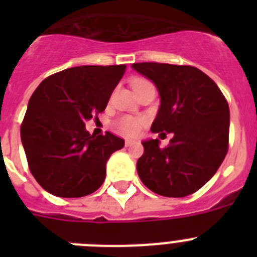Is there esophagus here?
<instances>
[{"instance_id":"34e87169","label":"esophagus","mask_w":257,"mask_h":257,"mask_svg":"<svg viewBox=\"0 0 257 257\" xmlns=\"http://www.w3.org/2000/svg\"><path fill=\"white\" fill-rule=\"evenodd\" d=\"M134 144H135V140H131V139L124 140V145H126V147H131V145Z\"/></svg>"}]
</instances>
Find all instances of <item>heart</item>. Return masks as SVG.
Wrapping results in <instances>:
<instances>
[{"instance_id":"1","label":"heart","mask_w":257,"mask_h":257,"mask_svg":"<svg viewBox=\"0 0 257 257\" xmlns=\"http://www.w3.org/2000/svg\"><path fill=\"white\" fill-rule=\"evenodd\" d=\"M143 82V79L136 81L135 83ZM118 130L121 131L122 134L128 136H134L140 131V127H142V121L138 119V118L134 117H123L121 119H118L117 122Z\"/></svg>"}]
</instances>
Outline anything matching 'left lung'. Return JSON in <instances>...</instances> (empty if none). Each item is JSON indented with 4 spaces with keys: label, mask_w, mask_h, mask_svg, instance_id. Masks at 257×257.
I'll use <instances>...</instances> for the list:
<instances>
[{
    "label": "left lung",
    "mask_w": 257,
    "mask_h": 257,
    "mask_svg": "<svg viewBox=\"0 0 257 257\" xmlns=\"http://www.w3.org/2000/svg\"><path fill=\"white\" fill-rule=\"evenodd\" d=\"M131 67L151 79L160 94L152 133L174 135L166 148H161L158 139L142 142L144 154L138 160V175L160 196H189L212 178L225 158L228 103L216 83L194 67L165 63Z\"/></svg>",
    "instance_id": "1"
}]
</instances>
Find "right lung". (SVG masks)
Segmentation results:
<instances>
[{
    "label": "right lung",
    "instance_id": "add662e5",
    "mask_svg": "<svg viewBox=\"0 0 257 257\" xmlns=\"http://www.w3.org/2000/svg\"><path fill=\"white\" fill-rule=\"evenodd\" d=\"M126 65H82L40 83L20 127L29 170L54 196L78 198L104 183L106 162L124 140L106 131L90 135L85 122L105 109Z\"/></svg>",
    "mask_w": 257,
    "mask_h": 257
}]
</instances>
